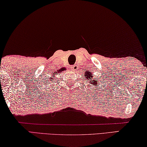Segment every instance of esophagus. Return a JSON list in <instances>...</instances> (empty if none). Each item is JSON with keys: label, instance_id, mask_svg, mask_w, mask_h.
Listing matches in <instances>:
<instances>
[{"label": "esophagus", "instance_id": "obj_1", "mask_svg": "<svg viewBox=\"0 0 147 147\" xmlns=\"http://www.w3.org/2000/svg\"><path fill=\"white\" fill-rule=\"evenodd\" d=\"M78 68V66H77V65H73V66H71V70L73 71H77Z\"/></svg>", "mask_w": 147, "mask_h": 147}]
</instances>
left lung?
Returning a JSON list of instances; mask_svg holds the SVG:
<instances>
[{
  "label": "left lung",
  "mask_w": 147,
  "mask_h": 147,
  "mask_svg": "<svg viewBox=\"0 0 147 147\" xmlns=\"http://www.w3.org/2000/svg\"><path fill=\"white\" fill-rule=\"evenodd\" d=\"M83 76L85 77V81H88V83H90L92 86H97L100 83H102L101 80L99 81L96 79V78H98V77L95 78V77L93 76V73L90 70L85 71Z\"/></svg>",
  "instance_id": "8db88e82"
}]
</instances>
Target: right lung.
Returning <instances> with one entry per match:
<instances>
[{"instance_id":"obj_1","label":"right lung","mask_w":147,"mask_h":147,"mask_svg":"<svg viewBox=\"0 0 147 147\" xmlns=\"http://www.w3.org/2000/svg\"><path fill=\"white\" fill-rule=\"evenodd\" d=\"M61 71H59L58 72H56V71L54 72L53 74V75H52V78H49V79H47V82H46V83H49V81H50L51 80V79H55V78H56V76H57L58 74H60L61 73Z\"/></svg>"}]
</instances>
